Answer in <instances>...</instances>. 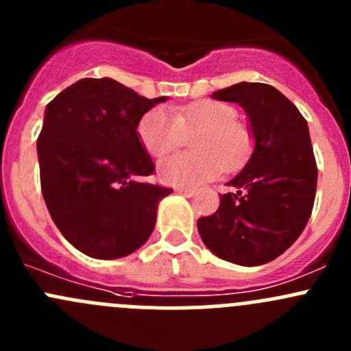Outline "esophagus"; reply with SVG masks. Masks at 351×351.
Returning <instances> with one entry per match:
<instances>
[{"label":"esophagus","mask_w":351,"mask_h":351,"mask_svg":"<svg viewBox=\"0 0 351 351\" xmlns=\"http://www.w3.org/2000/svg\"><path fill=\"white\" fill-rule=\"evenodd\" d=\"M176 192L182 193V195H185V197L195 195V190H193V189H183V186H178V189H176Z\"/></svg>","instance_id":"esophagus-1"}]
</instances>
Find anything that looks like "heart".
<instances>
[{
	"mask_svg": "<svg viewBox=\"0 0 351 351\" xmlns=\"http://www.w3.org/2000/svg\"><path fill=\"white\" fill-rule=\"evenodd\" d=\"M234 107L219 101H197L173 112L153 108L144 113L137 125L141 144L154 158L178 149L185 136L192 137L195 153L176 154L158 166V176L166 185L197 186L231 169L243 161L251 146L250 132L236 122Z\"/></svg>",
	"mask_w": 351,
	"mask_h": 351,
	"instance_id": "b5f03b06",
	"label": "heart"
}]
</instances>
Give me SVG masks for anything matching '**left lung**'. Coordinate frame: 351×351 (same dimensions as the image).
I'll return each instance as SVG.
<instances>
[{
	"label": "left lung",
	"mask_w": 351,
	"mask_h": 351,
	"mask_svg": "<svg viewBox=\"0 0 351 351\" xmlns=\"http://www.w3.org/2000/svg\"><path fill=\"white\" fill-rule=\"evenodd\" d=\"M214 100L241 105L250 119L254 149L221 195L215 214L200 217L205 246L231 263L258 267L289 250L311 217L317 166L309 127L295 105L265 83L232 84Z\"/></svg>",
	"instance_id": "left-lung-1"
}]
</instances>
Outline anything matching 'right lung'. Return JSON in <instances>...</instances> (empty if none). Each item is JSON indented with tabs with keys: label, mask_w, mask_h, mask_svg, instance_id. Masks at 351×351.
Wrapping results in <instances>:
<instances>
[{
	"label": "right lung",
	"mask_w": 351,
	"mask_h": 351,
	"mask_svg": "<svg viewBox=\"0 0 351 351\" xmlns=\"http://www.w3.org/2000/svg\"><path fill=\"white\" fill-rule=\"evenodd\" d=\"M166 97H141L112 77H84L45 107L37 139L40 186L52 221L81 253L117 260L139 250L158 204L173 192L154 173L137 125Z\"/></svg>",
	"instance_id": "obj_1"
}]
</instances>
